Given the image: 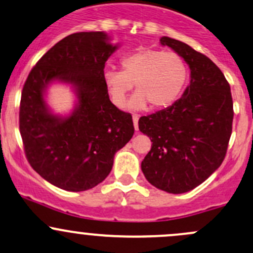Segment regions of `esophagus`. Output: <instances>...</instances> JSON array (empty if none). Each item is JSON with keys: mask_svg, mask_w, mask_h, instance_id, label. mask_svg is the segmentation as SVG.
<instances>
[{"mask_svg": "<svg viewBox=\"0 0 253 253\" xmlns=\"http://www.w3.org/2000/svg\"><path fill=\"white\" fill-rule=\"evenodd\" d=\"M133 125H134V129L135 131H138V120H139V116L138 115H133Z\"/></svg>", "mask_w": 253, "mask_h": 253, "instance_id": "1", "label": "esophagus"}]
</instances>
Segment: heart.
Wrapping results in <instances>:
<instances>
[{
	"mask_svg": "<svg viewBox=\"0 0 253 253\" xmlns=\"http://www.w3.org/2000/svg\"><path fill=\"white\" fill-rule=\"evenodd\" d=\"M121 71L106 70L103 82L109 98L124 108L134 84L135 94L129 102L134 110L162 109L178 99L187 84L189 70L182 55L155 48H139L124 55Z\"/></svg>",
	"mask_w": 253,
	"mask_h": 253,
	"instance_id": "obj_1",
	"label": "heart"
}]
</instances>
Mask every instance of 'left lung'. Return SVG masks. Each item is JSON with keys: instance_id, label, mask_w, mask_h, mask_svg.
<instances>
[{"instance_id": "1", "label": "left lung", "mask_w": 253, "mask_h": 253, "mask_svg": "<svg viewBox=\"0 0 253 253\" xmlns=\"http://www.w3.org/2000/svg\"><path fill=\"white\" fill-rule=\"evenodd\" d=\"M190 68V84L180 99L138 121L153 142L142 161L150 184L172 194L187 193L222 165L233 128V98L220 69L184 42L161 37Z\"/></svg>"}]
</instances>
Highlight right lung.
<instances>
[{"label":"right lung","mask_w":253,"mask_h":253,"mask_svg":"<svg viewBox=\"0 0 253 253\" xmlns=\"http://www.w3.org/2000/svg\"><path fill=\"white\" fill-rule=\"evenodd\" d=\"M102 31L76 33L47 50L31 69L19 108V129L26 159L50 184L84 191L99 184L113 169L114 155L134 133L129 113L109 99L104 66L118 46ZM54 79L71 83L79 104L68 118L49 113L43 99Z\"/></svg>","instance_id":"right-lung-1"}]
</instances>
